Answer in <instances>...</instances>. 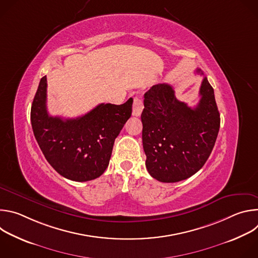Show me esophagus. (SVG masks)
Listing matches in <instances>:
<instances>
[{
    "label": "esophagus",
    "instance_id": "obj_1",
    "mask_svg": "<svg viewBox=\"0 0 258 258\" xmlns=\"http://www.w3.org/2000/svg\"><path fill=\"white\" fill-rule=\"evenodd\" d=\"M144 109V104L143 100L139 97L134 98V103H133V115L134 116H140L142 114V111Z\"/></svg>",
    "mask_w": 258,
    "mask_h": 258
}]
</instances>
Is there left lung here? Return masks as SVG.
Instances as JSON below:
<instances>
[{"instance_id":"left-lung-1","label":"left lung","mask_w":258,"mask_h":258,"mask_svg":"<svg viewBox=\"0 0 258 258\" xmlns=\"http://www.w3.org/2000/svg\"><path fill=\"white\" fill-rule=\"evenodd\" d=\"M196 71L203 76L201 69ZM199 95L194 108L178 101L168 84L155 85L144 95L141 118L146 167L159 181L175 182L192 176L213 149L220 117L207 78Z\"/></svg>"}]
</instances>
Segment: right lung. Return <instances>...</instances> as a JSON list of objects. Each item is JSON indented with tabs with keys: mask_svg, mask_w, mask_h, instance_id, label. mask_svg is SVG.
<instances>
[{
	"mask_svg": "<svg viewBox=\"0 0 258 258\" xmlns=\"http://www.w3.org/2000/svg\"><path fill=\"white\" fill-rule=\"evenodd\" d=\"M132 105L130 98L121 105L99 104L77 118L51 116L44 77L31 105V126L43 154L58 173L75 181H88L107 168L114 141L132 115Z\"/></svg>",
	"mask_w": 258,
	"mask_h": 258,
	"instance_id": "right-lung-1",
	"label": "right lung"
}]
</instances>
